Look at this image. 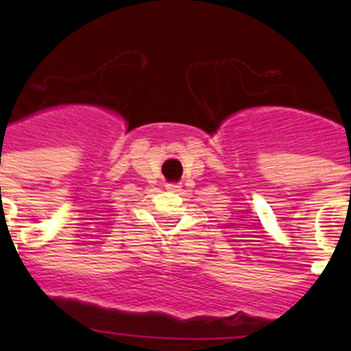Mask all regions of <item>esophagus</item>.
<instances>
[{
    "label": "esophagus",
    "instance_id": "esophagus-1",
    "mask_svg": "<svg viewBox=\"0 0 351 351\" xmlns=\"http://www.w3.org/2000/svg\"><path fill=\"white\" fill-rule=\"evenodd\" d=\"M167 190H169V191H179V190H181V184H179V182H169V184H167Z\"/></svg>",
    "mask_w": 351,
    "mask_h": 351
}]
</instances>
